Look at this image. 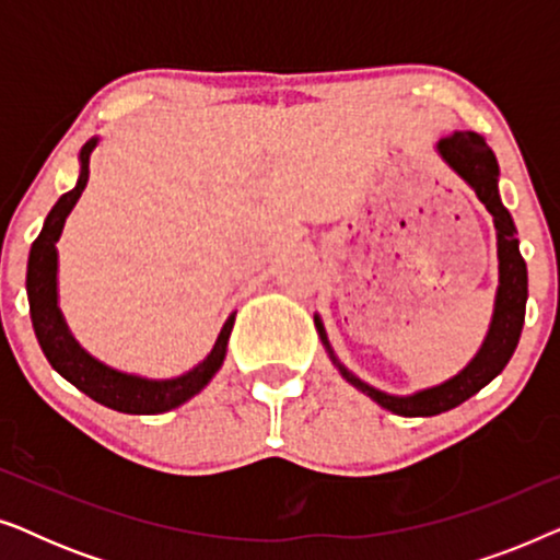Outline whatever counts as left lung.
<instances>
[{
    "instance_id": "obj_1",
    "label": "left lung",
    "mask_w": 560,
    "mask_h": 560,
    "mask_svg": "<svg viewBox=\"0 0 560 560\" xmlns=\"http://www.w3.org/2000/svg\"><path fill=\"white\" fill-rule=\"evenodd\" d=\"M435 150L443 158L451 171L462 175L481 203L487 206V211L492 213L494 229H497V259H500V285H497L494 295V313L489 331L481 341V347L469 364L454 377L441 382L435 387L418 389L412 395H389L382 389L366 385L351 374L339 359H336L331 343L326 339L324 324H316L320 341L331 357V362L339 366L341 377L351 382L357 389H362L366 397H372L374 402L382 408L395 412V416H439L446 412L464 400H469L471 395H477L481 387H487L504 366H508L510 357L515 354L520 334H523L525 324V303H527V267L525 259L520 255V242H517V229L512 221L510 211L504 209L500 198V165H497L494 152L489 150L485 137L477 132H454L448 137H441L435 142Z\"/></svg>"
}]
</instances>
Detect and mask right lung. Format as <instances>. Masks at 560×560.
<instances>
[{
    "mask_svg": "<svg viewBox=\"0 0 560 560\" xmlns=\"http://www.w3.org/2000/svg\"><path fill=\"white\" fill-rule=\"evenodd\" d=\"M98 137L83 144L79 152L81 173L75 186L63 194L52 206L48 217H45L43 232L30 247L27 259V301H30V318L37 341H40L43 354L48 357L52 370L60 377H66L73 387L86 393L91 400L106 405V408L129 412V416H158L167 412L178 405L188 402L190 397L201 393V389L213 380V374L221 370L226 357V343L232 336L236 313L226 318L221 328L217 343L209 351L203 362H198L194 370H188L180 377L171 380H148L140 374H127L114 370V366L98 362L91 357L79 341L73 339L71 328H68L63 313L58 308V249L56 242L63 234L68 213L73 211L83 188L89 183V160L91 152L96 150Z\"/></svg>",
    "mask_w": 560,
    "mask_h": 560,
    "instance_id": "obj_1",
    "label": "right lung"
}]
</instances>
